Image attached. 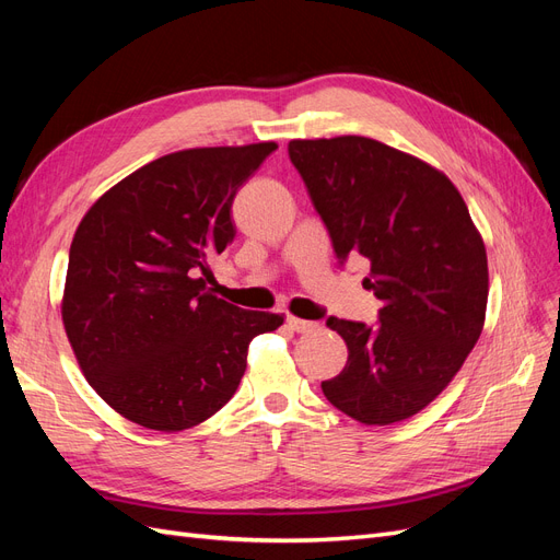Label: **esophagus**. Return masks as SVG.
<instances>
[{
    "instance_id": "esophagus-1",
    "label": "esophagus",
    "mask_w": 560,
    "mask_h": 560,
    "mask_svg": "<svg viewBox=\"0 0 560 560\" xmlns=\"http://www.w3.org/2000/svg\"><path fill=\"white\" fill-rule=\"evenodd\" d=\"M287 325H290V329L299 331V334H306V331H313L317 325L311 319H301V317H294V315H287Z\"/></svg>"
}]
</instances>
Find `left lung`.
I'll return each mask as SVG.
<instances>
[{
  "label": "left lung",
  "instance_id": "obj_1",
  "mask_svg": "<svg viewBox=\"0 0 560 560\" xmlns=\"http://www.w3.org/2000/svg\"><path fill=\"white\" fill-rule=\"evenodd\" d=\"M287 149L338 261L369 259L364 287L383 303L374 327L327 319L343 336L348 362L322 381V393L364 425L411 418L453 381L481 336V235L453 182L399 149L360 135L292 140Z\"/></svg>",
  "mask_w": 560,
  "mask_h": 560
}]
</instances>
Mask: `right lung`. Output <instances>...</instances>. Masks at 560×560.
Wrapping results in <instances>:
<instances>
[{"mask_svg": "<svg viewBox=\"0 0 560 560\" xmlns=\"http://www.w3.org/2000/svg\"><path fill=\"white\" fill-rule=\"evenodd\" d=\"M276 142L184 149L100 196L70 247L62 325L116 413L159 432L214 416L235 395L254 336L278 313L243 311L208 287L235 235L231 206Z\"/></svg>", "mask_w": 560, "mask_h": 560, "instance_id": "obj_1", "label": "right lung"}]
</instances>
